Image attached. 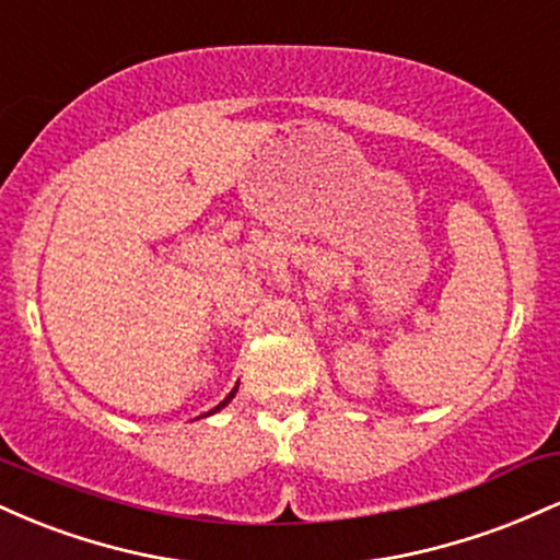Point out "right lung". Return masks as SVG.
<instances>
[{
  "label": "right lung",
  "instance_id": "add662e5",
  "mask_svg": "<svg viewBox=\"0 0 560 560\" xmlns=\"http://www.w3.org/2000/svg\"><path fill=\"white\" fill-rule=\"evenodd\" d=\"M234 395H236V387H234V389H231V392H229V397H226V400H223L221 405H215V408H213V410H210V413H215V410H221V408H223V405H226V402H229V400H231V397H234Z\"/></svg>",
  "mask_w": 560,
  "mask_h": 560
}]
</instances>
